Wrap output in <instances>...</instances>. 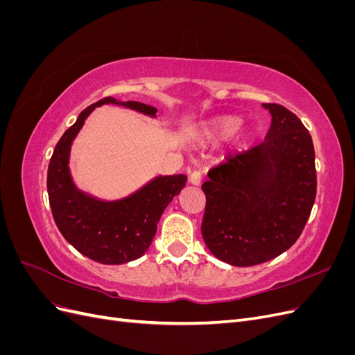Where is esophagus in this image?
I'll return each mask as SVG.
<instances>
[{
  "mask_svg": "<svg viewBox=\"0 0 355 355\" xmlns=\"http://www.w3.org/2000/svg\"><path fill=\"white\" fill-rule=\"evenodd\" d=\"M189 184L196 185V187L201 184V173H200V171H192V173L189 175Z\"/></svg>",
  "mask_w": 355,
  "mask_h": 355,
  "instance_id": "obj_1",
  "label": "esophagus"
}]
</instances>
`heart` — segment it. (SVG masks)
I'll return each instance as SVG.
<instances>
[{
  "instance_id": "obj_1",
  "label": "heart",
  "mask_w": 355,
  "mask_h": 355,
  "mask_svg": "<svg viewBox=\"0 0 355 355\" xmlns=\"http://www.w3.org/2000/svg\"><path fill=\"white\" fill-rule=\"evenodd\" d=\"M243 125V118L237 115H222L211 118V120L202 123L200 127V136L210 144L230 139L240 130ZM247 137V132L240 133L239 144H243Z\"/></svg>"
}]
</instances>
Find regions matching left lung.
<instances>
[{"instance_id": "obj_1", "label": "left lung", "mask_w": 355, "mask_h": 355, "mask_svg": "<svg viewBox=\"0 0 355 355\" xmlns=\"http://www.w3.org/2000/svg\"><path fill=\"white\" fill-rule=\"evenodd\" d=\"M262 106L271 114L265 141L211 168L201 187L202 240L214 257L232 266L259 265L290 249L315 200L309 132L284 106Z\"/></svg>"}]
</instances>
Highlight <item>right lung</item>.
Here are the masks:
<instances>
[{
  "label": "right lung",
  "instance_id": "right-lung-1",
  "mask_svg": "<svg viewBox=\"0 0 355 355\" xmlns=\"http://www.w3.org/2000/svg\"><path fill=\"white\" fill-rule=\"evenodd\" d=\"M102 105L124 106L157 118V108L136 101L105 98L87 106L53 151L47 171V192L53 218L60 234L75 250L105 265L132 262L146 253L155 237L158 220L187 184L185 175H158L132 194L103 200L73 182L71 149L89 115Z\"/></svg>",
  "mask_w": 355,
  "mask_h": 355
}]
</instances>
